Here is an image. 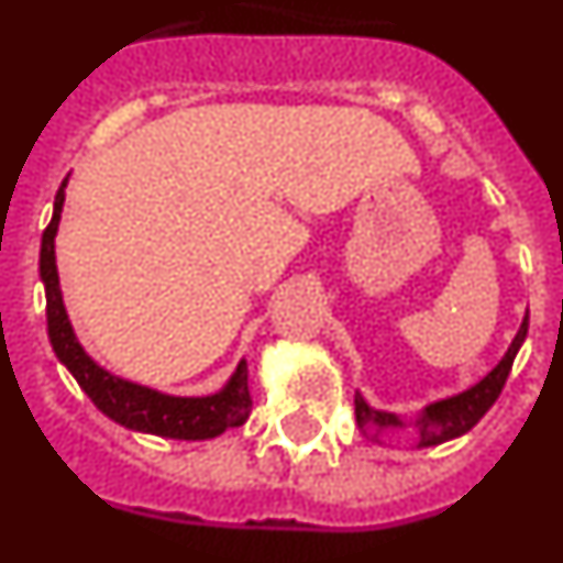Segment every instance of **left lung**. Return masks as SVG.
<instances>
[{
  "label": "left lung",
  "instance_id": "8db88e82",
  "mask_svg": "<svg viewBox=\"0 0 563 563\" xmlns=\"http://www.w3.org/2000/svg\"><path fill=\"white\" fill-rule=\"evenodd\" d=\"M527 338V316L521 321L519 332H516L510 350L505 352L499 363H496L494 372H487L476 386H471L467 391L454 397H445V400H437L431 406H426L420 417L415 420V429L420 434V449H429V445H440V442H449L454 437L465 434L476 426V422L485 417V411L496 402V397L505 389V380L510 375V366L516 361V352L525 343ZM355 420L357 426H375L377 431L383 429H402V420L395 417L391 411H375L366 406L361 395H355Z\"/></svg>",
  "mask_w": 563,
  "mask_h": 563
}]
</instances>
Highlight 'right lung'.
I'll list each match as a JSON object with an SVG mask.
<instances>
[{
    "instance_id": "1",
    "label": "right lung",
    "mask_w": 563,
    "mask_h": 563,
    "mask_svg": "<svg viewBox=\"0 0 563 563\" xmlns=\"http://www.w3.org/2000/svg\"><path fill=\"white\" fill-rule=\"evenodd\" d=\"M62 183L53 206V220L44 228L42 256H38V271H42L44 292H47V332L49 343L56 350L58 361L73 372L87 397L109 420L121 422L132 431L143 434L172 437V440H211L225 429H236L251 415V391H247V363L242 361L228 380V386L217 395L208 397H172L161 391L137 386V383L121 380L112 372L101 369L92 357L84 352L76 332L69 327L67 310L62 301V287H58L56 271V231L64 208Z\"/></svg>"
}]
</instances>
